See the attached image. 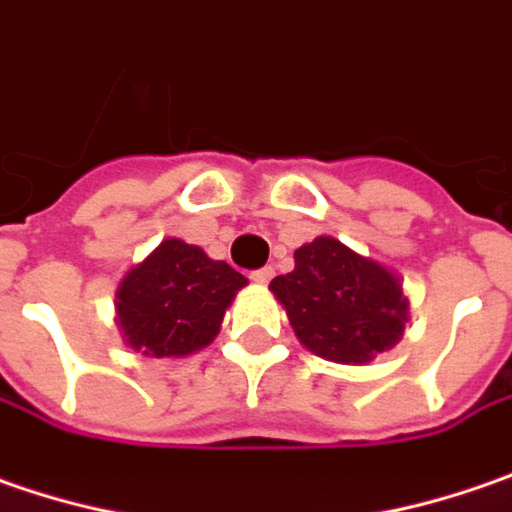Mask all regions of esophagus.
<instances>
[{"instance_id":"obj_1","label":"esophagus","mask_w":512,"mask_h":512,"mask_svg":"<svg viewBox=\"0 0 512 512\" xmlns=\"http://www.w3.org/2000/svg\"><path fill=\"white\" fill-rule=\"evenodd\" d=\"M272 278H275V269H272V266H263V269L252 272V280H255V283H260V286H263V283H269Z\"/></svg>"}]
</instances>
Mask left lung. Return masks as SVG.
Returning <instances> with one entry per match:
<instances>
[{"instance_id": "8db88e82", "label": "left lung", "mask_w": 512, "mask_h": 512, "mask_svg": "<svg viewBox=\"0 0 512 512\" xmlns=\"http://www.w3.org/2000/svg\"><path fill=\"white\" fill-rule=\"evenodd\" d=\"M298 341L335 364H369L401 341L410 300L387 266L335 237H315L295 252V269L269 283Z\"/></svg>"}]
</instances>
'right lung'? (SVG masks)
<instances>
[{
  "label": "right lung",
  "mask_w": 512,
  "mask_h": 512,
  "mask_svg": "<svg viewBox=\"0 0 512 512\" xmlns=\"http://www.w3.org/2000/svg\"><path fill=\"white\" fill-rule=\"evenodd\" d=\"M246 283L226 260L168 237L117 286L125 344L151 358H183L209 346Z\"/></svg>",
  "instance_id": "right-lung-1"
}]
</instances>
